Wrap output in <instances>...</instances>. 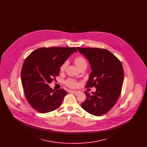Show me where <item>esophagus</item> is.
Segmentation results:
<instances>
[{
	"mask_svg": "<svg viewBox=\"0 0 147 147\" xmlns=\"http://www.w3.org/2000/svg\"><path fill=\"white\" fill-rule=\"evenodd\" d=\"M70 92L75 95H77L78 93H79V91H77V90H70Z\"/></svg>",
	"mask_w": 147,
	"mask_h": 147,
	"instance_id": "1",
	"label": "esophagus"
}]
</instances>
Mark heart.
<instances>
[{
  "instance_id": "b5f03b06",
  "label": "heart",
  "mask_w": 147,
  "mask_h": 147,
  "mask_svg": "<svg viewBox=\"0 0 147 147\" xmlns=\"http://www.w3.org/2000/svg\"><path fill=\"white\" fill-rule=\"evenodd\" d=\"M74 62L75 64H76L77 67L78 68L80 67L81 66L83 65H87V63H86V60L85 59V58H83V57L82 56H78L75 59H74ZM67 62H65V63L63 64V65L61 66V71H63L64 70H65V67L67 66ZM66 84L70 86V87H75L76 86H77V83L74 80H72V79H69L66 82Z\"/></svg>"
}]
</instances>
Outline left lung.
I'll return each instance as SVG.
<instances>
[{
  "instance_id": "obj_1",
  "label": "left lung",
  "mask_w": 147,
  "mask_h": 147,
  "mask_svg": "<svg viewBox=\"0 0 147 147\" xmlns=\"http://www.w3.org/2000/svg\"><path fill=\"white\" fill-rule=\"evenodd\" d=\"M77 49L88 60L92 70L86 87L95 86L96 89L91 94L84 92L86 99L81 106L92 115L102 116L112 109L119 96L124 78L122 65L106 49Z\"/></svg>"
}]
</instances>
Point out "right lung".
I'll return each instance as SVG.
<instances>
[{
    "label": "right lung",
    "mask_w": 147,
    "mask_h": 147,
    "mask_svg": "<svg viewBox=\"0 0 147 147\" xmlns=\"http://www.w3.org/2000/svg\"><path fill=\"white\" fill-rule=\"evenodd\" d=\"M75 52V47H42L25 60L21 69L22 85L28 103L37 111L51 112L62 104L67 92L63 89L53 90L49 84L56 80L60 67Z\"/></svg>",
    "instance_id": "obj_1"
}]
</instances>
